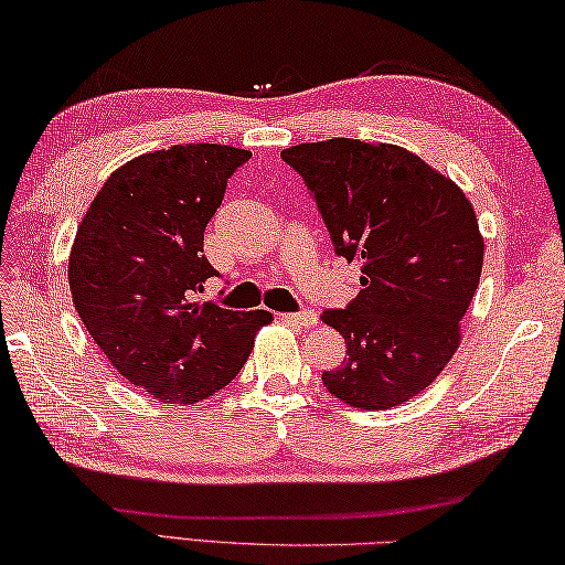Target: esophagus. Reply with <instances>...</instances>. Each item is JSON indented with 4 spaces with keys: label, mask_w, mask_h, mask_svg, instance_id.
I'll list each match as a JSON object with an SVG mask.
<instances>
[{
    "label": "esophagus",
    "mask_w": 565,
    "mask_h": 565,
    "mask_svg": "<svg viewBox=\"0 0 565 565\" xmlns=\"http://www.w3.org/2000/svg\"><path fill=\"white\" fill-rule=\"evenodd\" d=\"M280 321H285V324L290 327H297V329H312L317 327V312H312V309H307V312H299V315H278Z\"/></svg>",
    "instance_id": "obj_1"
}]
</instances>
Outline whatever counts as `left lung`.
<instances>
[{
    "mask_svg": "<svg viewBox=\"0 0 565 565\" xmlns=\"http://www.w3.org/2000/svg\"><path fill=\"white\" fill-rule=\"evenodd\" d=\"M280 156L312 190L339 256L361 263L359 297L321 315L349 353L324 387L359 409L405 405L460 343L486 253L473 204L395 143L329 138Z\"/></svg>",
    "mask_w": 565,
    "mask_h": 565,
    "instance_id": "obj_1",
    "label": "left lung"
}]
</instances>
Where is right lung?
<instances>
[{
    "instance_id": "1",
    "label": "right lung",
    "mask_w": 565,
    "mask_h": 565,
    "mask_svg": "<svg viewBox=\"0 0 565 565\" xmlns=\"http://www.w3.org/2000/svg\"><path fill=\"white\" fill-rule=\"evenodd\" d=\"M244 148L180 143L107 178L77 226L67 260L73 302L102 353L148 397L198 405L248 361L266 309L194 302L216 270L204 228Z\"/></svg>"
}]
</instances>
